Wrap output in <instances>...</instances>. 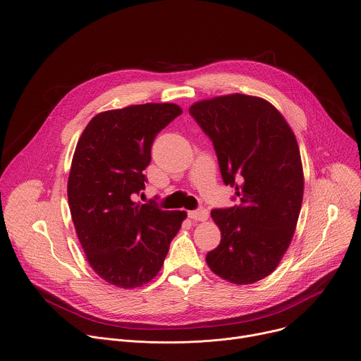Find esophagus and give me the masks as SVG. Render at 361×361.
I'll return each instance as SVG.
<instances>
[{"instance_id":"34e87169","label":"esophagus","mask_w":361,"mask_h":361,"mask_svg":"<svg viewBox=\"0 0 361 361\" xmlns=\"http://www.w3.org/2000/svg\"><path fill=\"white\" fill-rule=\"evenodd\" d=\"M188 217L195 220V221H204L209 219V212L206 209H197V210H191L188 212Z\"/></svg>"}]
</instances>
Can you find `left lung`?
I'll return each instance as SVG.
<instances>
[{
  "instance_id": "left-lung-1",
  "label": "left lung",
  "mask_w": 361,
  "mask_h": 361,
  "mask_svg": "<svg viewBox=\"0 0 361 361\" xmlns=\"http://www.w3.org/2000/svg\"><path fill=\"white\" fill-rule=\"evenodd\" d=\"M190 115L212 140L223 183L239 199L212 210L221 239L207 265L232 283L257 282L275 271L297 227L304 194L297 140L278 109L256 96L200 101Z\"/></svg>"
}]
</instances>
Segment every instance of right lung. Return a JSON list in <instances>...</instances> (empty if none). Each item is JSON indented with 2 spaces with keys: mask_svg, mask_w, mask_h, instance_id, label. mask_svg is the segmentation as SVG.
<instances>
[{
  "mask_svg": "<svg viewBox=\"0 0 361 361\" xmlns=\"http://www.w3.org/2000/svg\"><path fill=\"white\" fill-rule=\"evenodd\" d=\"M183 111L174 104L133 105L97 114L80 135L68 181L72 220L89 265L118 288H137L161 269L185 212L133 199L161 129Z\"/></svg>",
  "mask_w": 361,
  "mask_h": 361,
  "instance_id": "right-lung-1",
  "label": "right lung"
}]
</instances>
